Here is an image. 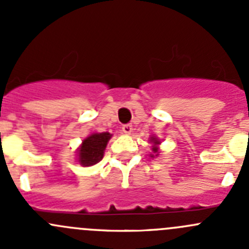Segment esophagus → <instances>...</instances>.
<instances>
[{
	"instance_id": "34e87169",
	"label": "esophagus",
	"mask_w": 249,
	"mask_h": 249,
	"mask_svg": "<svg viewBox=\"0 0 249 249\" xmlns=\"http://www.w3.org/2000/svg\"><path fill=\"white\" fill-rule=\"evenodd\" d=\"M123 132H124V134H126V135H130L132 132V125H130V124H125V125H123Z\"/></svg>"
}]
</instances>
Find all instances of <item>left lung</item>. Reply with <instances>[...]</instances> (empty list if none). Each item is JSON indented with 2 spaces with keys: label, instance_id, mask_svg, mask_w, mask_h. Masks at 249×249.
<instances>
[{
  "label": "left lung",
  "instance_id": "obj_1",
  "mask_svg": "<svg viewBox=\"0 0 249 249\" xmlns=\"http://www.w3.org/2000/svg\"><path fill=\"white\" fill-rule=\"evenodd\" d=\"M149 143L152 144V154H150V158L158 157L160 153V143H161V141L158 139L157 136H150Z\"/></svg>",
  "mask_w": 249,
  "mask_h": 249
}]
</instances>
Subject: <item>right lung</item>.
Wrapping results in <instances>:
<instances>
[{
	"mask_svg": "<svg viewBox=\"0 0 249 249\" xmlns=\"http://www.w3.org/2000/svg\"><path fill=\"white\" fill-rule=\"evenodd\" d=\"M110 137L112 134L109 132H91L77 148V162L88 167L101 161Z\"/></svg>",
	"mask_w": 249,
	"mask_h": 249,
	"instance_id": "1",
	"label": "right lung"
}]
</instances>
